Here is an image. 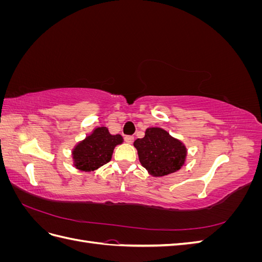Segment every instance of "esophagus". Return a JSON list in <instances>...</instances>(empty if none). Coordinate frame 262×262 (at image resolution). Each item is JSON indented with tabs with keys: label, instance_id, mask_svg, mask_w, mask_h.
<instances>
[{
	"label": "esophagus",
	"instance_id": "obj_1",
	"mask_svg": "<svg viewBox=\"0 0 262 262\" xmlns=\"http://www.w3.org/2000/svg\"><path fill=\"white\" fill-rule=\"evenodd\" d=\"M133 140H134V138H133L132 136H125V137H124V141L126 142V143H129V144L132 143Z\"/></svg>",
	"mask_w": 262,
	"mask_h": 262
}]
</instances>
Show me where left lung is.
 <instances>
[{"mask_svg":"<svg viewBox=\"0 0 262 262\" xmlns=\"http://www.w3.org/2000/svg\"><path fill=\"white\" fill-rule=\"evenodd\" d=\"M142 166L153 177H163L179 170L187 157V148L178 139L158 126L145 130V136L134 141Z\"/></svg>","mask_w":262,"mask_h":262,"instance_id":"1","label":"left lung"}]
</instances>
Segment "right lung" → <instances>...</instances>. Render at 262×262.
I'll list each match as a JSON object with an SVG mask.
<instances>
[{
	"label": "right lung",
	"instance_id": "obj_1",
	"mask_svg": "<svg viewBox=\"0 0 262 262\" xmlns=\"http://www.w3.org/2000/svg\"><path fill=\"white\" fill-rule=\"evenodd\" d=\"M123 142L120 134H110L106 126H97L72 149L75 168L94 171L112 160L114 149Z\"/></svg>",
	"mask_w": 262,
	"mask_h": 262
}]
</instances>
